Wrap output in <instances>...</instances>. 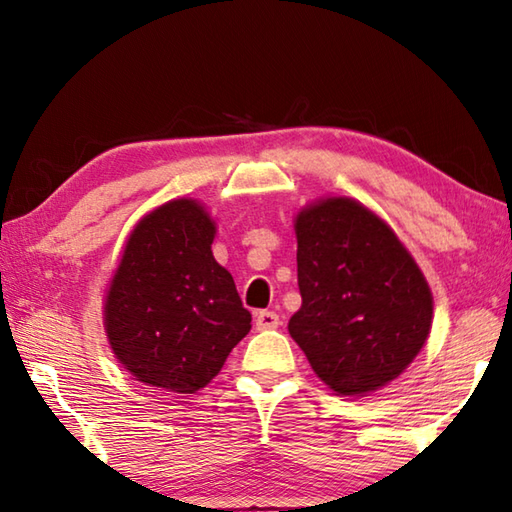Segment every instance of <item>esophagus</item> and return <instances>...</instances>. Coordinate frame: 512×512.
I'll list each match as a JSON object with an SVG mask.
<instances>
[{
  "label": "esophagus",
  "instance_id": "1",
  "mask_svg": "<svg viewBox=\"0 0 512 512\" xmlns=\"http://www.w3.org/2000/svg\"><path fill=\"white\" fill-rule=\"evenodd\" d=\"M279 325V314L270 310H259L255 314V328L257 330H275Z\"/></svg>",
  "mask_w": 512,
  "mask_h": 512
}]
</instances>
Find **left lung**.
Segmentation results:
<instances>
[{
    "mask_svg": "<svg viewBox=\"0 0 512 512\" xmlns=\"http://www.w3.org/2000/svg\"><path fill=\"white\" fill-rule=\"evenodd\" d=\"M295 231L301 308L290 336L336 394L380 389L427 341V281L394 231L350 198L312 204Z\"/></svg>",
    "mask_w": 512,
    "mask_h": 512,
    "instance_id": "obj_1",
    "label": "left lung"
}]
</instances>
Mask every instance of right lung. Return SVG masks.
Here are the masks:
<instances>
[{
	"label": "right lung",
	"mask_w": 512,
	"mask_h": 512,
	"mask_svg": "<svg viewBox=\"0 0 512 512\" xmlns=\"http://www.w3.org/2000/svg\"><path fill=\"white\" fill-rule=\"evenodd\" d=\"M215 224L195 200H171L129 235L105 301L118 361L140 383L195 394L250 330L235 281L211 253Z\"/></svg>",
	"instance_id": "1"
}]
</instances>
